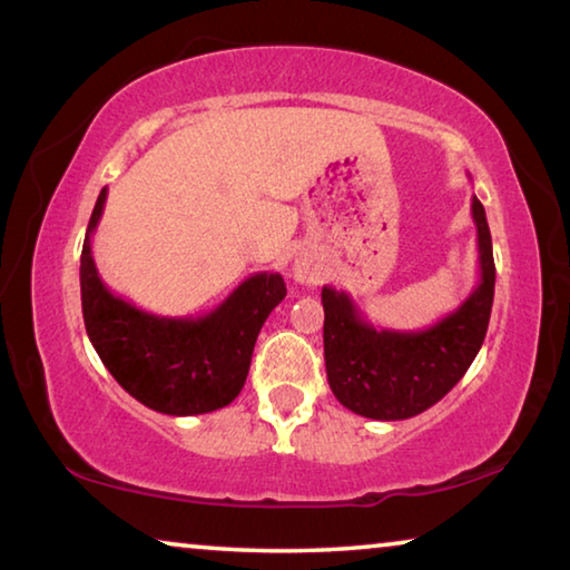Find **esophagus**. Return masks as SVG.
I'll return each mask as SVG.
<instances>
[{"mask_svg":"<svg viewBox=\"0 0 570 570\" xmlns=\"http://www.w3.org/2000/svg\"><path fill=\"white\" fill-rule=\"evenodd\" d=\"M294 276H296V282H302V284H308L314 278V274L308 272V266H304V264L294 266Z\"/></svg>","mask_w":570,"mask_h":570,"instance_id":"esophagus-1","label":"esophagus"}]
</instances>
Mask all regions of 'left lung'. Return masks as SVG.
<instances>
[{
	"mask_svg": "<svg viewBox=\"0 0 570 570\" xmlns=\"http://www.w3.org/2000/svg\"><path fill=\"white\" fill-rule=\"evenodd\" d=\"M472 220L478 228V286L428 330H380L364 320L350 294L322 288L326 380L346 410L370 420H407L438 404L468 372L485 340L495 294L493 240L475 196Z\"/></svg>",
	"mask_w": 570,
	"mask_h": 570,
	"instance_id": "8db88e82",
	"label": "left lung"
}]
</instances>
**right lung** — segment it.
Returning <instances> with one entry per match:
<instances>
[{"label": "right lung", "mask_w": 570, "mask_h": 570, "mask_svg": "<svg viewBox=\"0 0 570 570\" xmlns=\"http://www.w3.org/2000/svg\"><path fill=\"white\" fill-rule=\"evenodd\" d=\"M108 188L92 208L80 258L82 316L95 352L120 387L146 407L190 417L226 407L244 390L256 336L282 304V274L248 276L204 316H158L112 294L92 258Z\"/></svg>", "instance_id": "add662e5"}]
</instances>
